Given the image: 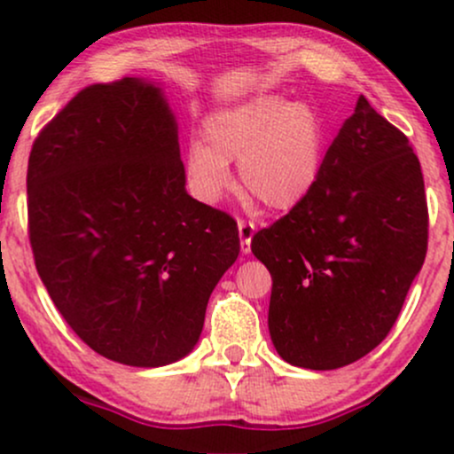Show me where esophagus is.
I'll return each instance as SVG.
<instances>
[{
	"mask_svg": "<svg viewBox=\"0 0 454 454\" xmlns=\"http://www.w3.org/2000/svg\"><path fill=\"white\" fill-rule=\"evenodd\" d=\"M256 232L254 223H247L245 220H239V239H241V252L249 254L252 252V237Z\"/></svg>",
	"mask_w": 454,
	"mask_h": 454,
	"instance_id": "1",
	"label": "esophagus"
}]
</instances>
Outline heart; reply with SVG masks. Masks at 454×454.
I'll list each match as a JSON object with an SVG mask.
<instances>
[{
	"instance_id": "1",
	"label": "heart",
	"mask_w": 454,
	"mask_h": 454,
	"mask_svg": "<svg viewBox=\"0 0 454 454\" xmlns=\"http://www.w3.org/2000/svg\"><path fill=\"white\" fill-rule=\"evenodd\" d=\"M325 158L326 128L311 104L258 96L207 119L205 140L187 145L185 176L198 200L217 205L232 187L234 161L245 192L290 211L314 192Z\"/></svg>"
}]
</instances>
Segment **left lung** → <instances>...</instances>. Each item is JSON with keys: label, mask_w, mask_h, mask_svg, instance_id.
Instances as JSON below:
<instances>
[{"label": "left lung", "mask_w": 454, "mask_h": 454, "mask_svg": "<svg viewBox=\"0 0 454 454\" xmlns=\"http://www.w3.org/2000/svg\"><path fill=\"white\" fill-rule=\"evenodd\" d=\"M427 226L408 137L361 96L314 192L252 239L273 278L269 333L279 356L326 372L382 343L425 262Z\"/></svg>", "instance_id": "obj_1"}]
</instances>
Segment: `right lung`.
Here are the masks:
<instances>
[{
	"label": "right lung",
	"mask_w": 454,
	"mask_h": 454,
	"mask_svg": "<svg viewBox=\"0 0 454 454\" xmlns=\"http://www.w3.org/2000/svg\"><path fill=\"white\" fill-rule=\"evenodd\" d=\"M27 215L59 314L129 367L194 350L241 249L232 217L185 192L175 114L143 78L85 87L46 123L29 153Z\"/></svg>",
	"instance_id": "add662e5"
}]
</instances>
